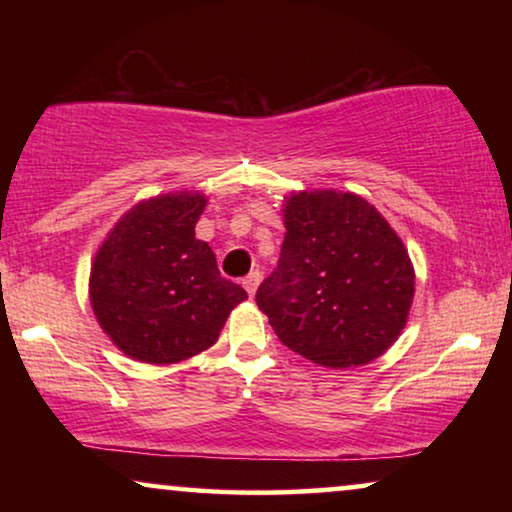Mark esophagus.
I'll return each mask as SVG.
<instances>
[{"label":"esophagus","instance_id":"34e87169","mask_svg":"<svg viewBox=\"0 0 512 512\" xmlns=\"http://www.w3.org/2000/svg\"><path fill=\"white\" fill-rule=\"evenodd\" d=\"M242 284H244V289H247L249 296H254L256 289H258V284H261V272H258V270L249 272V275L242 279Z\"/></svg>","mask_w":512,"mask_h":512}]
</instances>
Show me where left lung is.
I'll return each instance as SVG.
<instances>
[{
    "mask_svg": "<svg viewBox=\"0 0 512 512\" xmlns=\"http://www.w3.org/2000/svg\"><path fill=\"white\" fill-rule=\"evenodd\" d=\"M277 268L256 291L277 338L326 368H356L394 345L415 296L401 237L361 195L303 191L284 200Z\"/></svg>",
    "mask_w": 512,
    "mask_h": 512,
    "instance_id": "8db88e82",
    "label": "left lung"
}]
</instances>
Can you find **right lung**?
<instances>
[{"label":"right lung","mask_w":512,"mask_h":512,"mask_svg":"<svg viewBox=\"0 0 512 512\" xmlns=\"http://www.w3.org/2000/svg\"><path fill=\"white\" fill-rule=\"evenodd\" d=\"M205 205V195L191 191L139 202L97 249L90 305L130 359L167 366L205 352L247 298L221 277L212 247L195 240Z\"/></svg>","instance_id":"1"}]
</instances>
